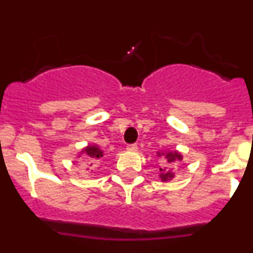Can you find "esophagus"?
I'll use <instances>...</instances> for the list:
<instances>
[{"instance_id": "34e87169", "label": "esophagus", "mask_w": 253, "mask_h": 253, "mask_svg": "<svg viewBox=\"0 0 253 253\" xmlns=\"http://www.w3.org/2000/svg\"><path fill=\"white\" fill-rule=\"evenodd\" d=\"M126 149H128V151H130V152H134V151H137L138 146H137V144H128Z\"/></svg>"}]
</instances>
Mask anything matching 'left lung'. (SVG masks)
<instances>
[{
    "mask_svg": "<svg viewBox=\"0 0 253 253\" xmlns=\"http://www.w3.org/2000/svg\"><path fill=\"white\" fill-rule=\"evenodd\" d=\"M165 158H166V162L169 163V165H172V163H175L176 161H180L181 158H182V156H181L178 152H167L166 154H165ZM161 171V178H162V181H167V180H171L172 177H173V173H172L171 169H167L166 167L165 169H160Z\"/></svg>",
    "mask_w": 253,
    "mask_h": 253,
    "instance_id": "obj_1",
    "label": "left lung"
}]
</instances>
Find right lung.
I'll use <instances>...</instances> for the list:
<instances>
[{
	"label": "right lung",
	"mask_w": 253,
	"mask_h": 253,
	"mask_svg": "<svg viewBox=\"0 0 253 253\" xmlns=\"http://www.w3.org/2000/svg\"><path fill=\"white\" fill-rule=\"evenodd\" d=\"M84 153H86V156H88L90 158H93V160H97V158L102 157V151L97 146H88L87 148H84Z\"/></svg>",
	"instance_id": "right-lung-1"
}]
</instances>
